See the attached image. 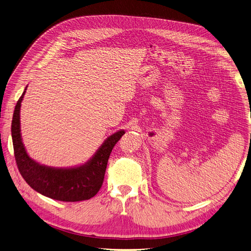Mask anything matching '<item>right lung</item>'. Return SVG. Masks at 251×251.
<instances>
[{
	"label": "right lung",
	"instance_id": "add662e5",
	"mask_svg": "<svg viewBox=\"0 0 251 251\" xmlns=\"http://www.w3.org/2000/svg\"><path fill=\"white\" fill-rule=\"evenodd\" d=\"M25 93L15 105L11 124L14 156L21 176L35 191L54 200L75 202L94 197L102 186L111 151L125 133L124 130L108 137L95 156L83 166L55 169L40 165L28 157L20 136L19 111Z\"/></svg>",
	"mask_w": 251,
	"mask_h": 251
}]
</instances>
